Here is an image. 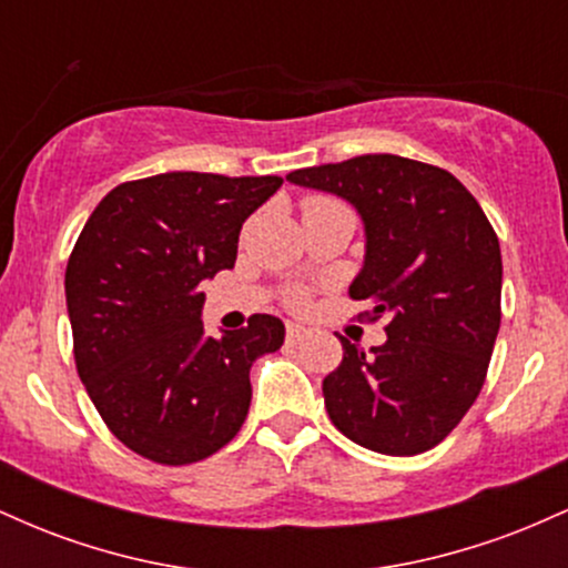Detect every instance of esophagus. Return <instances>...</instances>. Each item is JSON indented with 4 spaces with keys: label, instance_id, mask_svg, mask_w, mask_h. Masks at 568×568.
Returning a JSON list of instances; mask_svg holds the SVG:
<instances>
[{
    "label": "esophagus",
    "instance_id": "1",
    "mask_svg": "<svg viewBox=\"0 0 568 568\" xmlns=\"http://www.w3.org/2000/svg\"><path fill=\"white\" fill-rule=\"evenodd\" d=\"M306 334H310V331L298 323H288V328H285V338H288V344H298Z\"/></svg>",
    "mask_w": 568,
    "mask_h": 568
}]
</instances>
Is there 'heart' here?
<instances>
[{"mask_svg": "<svg viewBox=\"0 0 568 568\" xmlns=\"http://www.w3.org/2000/svg\"><path fill=\"white\" fill-rule=\"evenodd\" d=\"M315 202H321V200H315ZM302 302H304V298H302V296H298V298H296V304H302Z\"/></svg>", "mask_w": 568, "mask_h": 568, "instance_id": "obj_1", "label": "heart"}]
</instances>
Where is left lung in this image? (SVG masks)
Masks as SVG:
<instances>
[{
    "label": "left lung",
    "mask_w": 568,
    "mask_h": 568,
    "mask_svg": "<svg viewBox=\"0 0 568 568\" xmlns=\"http://www.w3.org/2000/svg\"><path fill=\"white\" fill-rule=\"evenodd\" d=\"M285 179L361 213L366 258L349 296L374 302L371 321H389L371 355L342 336V366L323 379L331 422L379 454L438 446L484 387L499 334L501 253L484 207L448 171L397 154Z\"/></svg>",
    "instance_id": "8db88e82"
}]
</instances>
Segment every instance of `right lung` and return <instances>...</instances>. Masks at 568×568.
Listing matches in <instances>:
<instances>
[{"label":"right lung","mask_w":568,"mask_h":568,"mask_svg":"<svg viewBox=\"0 0 568 568\" xmlns=\"http://www.w3.org/2000/svg\"><path fill=\"white\" fill-rule=\"evenodd\" d=\"M280 175L160 173L106 194L67 264L77 374L106 427L158 465L226 446L251 406V366L283 347L280 317L207 336L200 285L232 270L245 219Z\"/></svg>","instance_id":"1"}]
</instances>
